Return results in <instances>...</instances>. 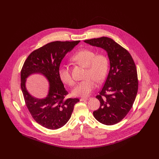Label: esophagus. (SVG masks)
Instances as JSON below:
<instances>
[{
    "label": "esophagus",
    "mask_w": 159,
    "mask_h": 159,
    "mask_svg": "<svg viewBox=\"0 0 159 159\" xmlns=\"http://www.w3.org/2000/svg\"><path fill=\"white\" fill-rule=\"evenodd\" d=\"M89 98H80V101H85V100H87Z\"/></svg>",
    "instance_id": "esophagus-1"
}]
</instances>
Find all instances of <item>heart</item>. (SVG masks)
Instances as JSON below:
<instances>
[{
	"mask_svg": "<svg viewBox=\"0 0 159 159\" xmlns=\"http://www.w3.org/2000/svg\"><path fill=\"white\" fill-rule=\"evenodd\" d=\"M72 60L87 67L85 80L80 82L73 90L75 96L87 97L96 87V83L102 82L106 77L109 60L104 54H97L90 49H81L77 51L72 57ZM58 76L61 81L72 87L75 84V79L71 74L69 68L61 66L58 70Z\"/></svg>",
	"mask_w": 159,
	"mask_h": 159,
	"instance_id": "obj_1",
	"label": "heart"
}]
</instances>
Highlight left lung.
Instances as JSON below:
<instances>
[{"mask_svg":"<svg viewBox=\"0 0 159 159\" xmlns=\"http://www.w3.org/2000/svg\"><path fill=\"white\" fill-rule=\"evenodd\" d=\"M84 41L101 47L107 53L110 70L103 87L96 97L100 101V107L93 112V115L104 125H115L127 115L137 96V67L130 53L109 38L101 37Z\"/></svg>","mask_w":159,"mask_h":159,"instance_id":"obj_1","label":"left lung"}]
</instances>
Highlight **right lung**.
Instances as JSON below:
<instances>
[{"label":"right lung","instance_id":"obj_1","mask_svg":"<svg viewBox=\"0 0 159 159\" xmlns=\"http://www.w3.org/2000/svg\"><path fill=\"white\" fill-rule=\"evenodd\" d=\"M80 41H53L31 52L25 60L20 71V87L25 104L33 118L42 126L57 129L63 126L71 117L78 98L66 99L69 94L59 78L60 63ZM39 73L50 83L49 93L44 99L31 96L25 86V79L31 74Z\"/></svg>","mask_w":159,"mask_h":159}]
</instances>
